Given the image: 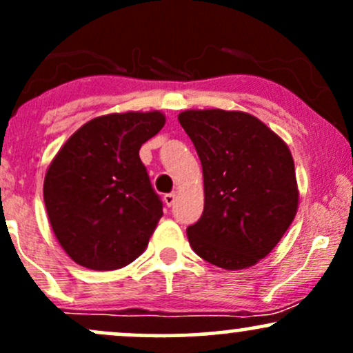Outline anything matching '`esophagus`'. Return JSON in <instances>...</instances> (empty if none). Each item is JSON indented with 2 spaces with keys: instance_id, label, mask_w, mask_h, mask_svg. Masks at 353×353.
<instances>
[{
  "instance_id": "1",
  "label": "esophagus",
  "mask_w": 353,
  "mask_h": 353,
  "mask_svg": "<svg viewBox=\"0 0 353 353\" xmlns=\"http://www.w3.org/2000/svg\"><path fill=\"white\" fill-rule=\"evenodd\" d=\"M174 202H176V194H174V192L165 194V196H164V204L168 205V208H172Z\"/></svg>"
}]
</instances>
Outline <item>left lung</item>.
Listing matches in <instances>:
<instances>
[{
  "label": "left lung",
  "instance_id": "8db88e82",
  "mask_svg": "<svg viewBox=\"0 0 353 353\" xmlns=\"http://www.w3.org/2000/svg\"><path fill=\"white\" fill-rule=\"evenodd\" d=\"M177 119L204 176V212L188 228L190 247L221 269L255 265L279 244L299 209L289 145L249 112L188 109Z\"/></svg>",
  "mask_w": 353,
  "mask_h": 353
}]
</instances>
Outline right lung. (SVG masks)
Returning a JSON list of instances; mask_svg holds the SVG:
<instances>
[{"label": "right lung", "mask_w": 353, "mask_h": 353, "mask_svg": "<svg viewBox=\"0 0 353 353\" xmlns=\"http://www.w3.org/2000/svg\"><path fill=\"white\" fill-rule=\"evenodd\" d=\"M164 124L161 111L94 117L51 161L44 176V205L52 232L76 264L114 270L145 250L163 217V202L139 149Z\"/></svg>", "instance_id": "1"}]
</instances>
